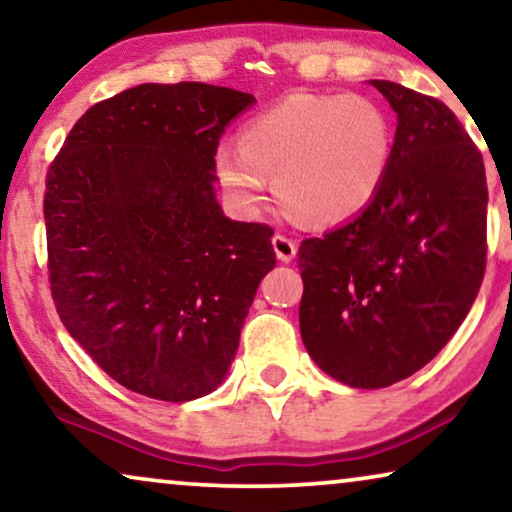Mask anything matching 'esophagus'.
Instances as JSON below:
<instances>
[{
  "label": "esophagus",
  "mask_w": 512,
  "mask_h": 512,
  "mask_svg": "<svg viewBox=\"0 0 512 512\" xmlns=\"http://www.w3.org/2000/svg\"><path fill=\"white\" fill-rule=\"evenodd\" d=\"M272 247H275V254L282 263H291L293 258H296V240H291L289 235L284 233H277L275 237H272Z\"/></svg>",
  "instance_id": "1"
}]
</instances>
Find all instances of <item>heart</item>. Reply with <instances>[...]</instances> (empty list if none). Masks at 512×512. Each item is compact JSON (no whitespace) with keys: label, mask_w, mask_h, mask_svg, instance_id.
I'll return each mask as SVG.
<instances>
[{"label":"heart","mask_w":512,"mask_h":512,"mask_svg":"<svg viewBox=\"0 0 512 512\" xmlns=\"http://www.w3.org/2000/svg\"><path fill=\"white\" fill-rule=\"evenodd\" d=\"M394 130L382 107L352 95H289L242 125L240 146L216 151V172L242 212L261 209L268 177L300 221L359 216L387 179Z\"/></svg>","instance_id":"obj_1"}]
</instances>
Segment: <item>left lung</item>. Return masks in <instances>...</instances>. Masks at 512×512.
I'll use <instances>...</instances> for the list:
<instances>
[{
  "label": "left lung",
  "instance_id": "left-lung-1",
  "mask_svg": "<svg viewBox=\"0 0 512 512\" xmlns=\"http://www.w3.org/2000/svg\"><path fill=\"white\" fill-rule=\"evenodd\" d=\"M396 111L377 198L303 240L300 335L314 363L354 389L424 368L478 296L487 263V179L478 146L436 97L370 81Z\"/></svg>",
  "mask_w": 512,
  "mask_h": 512
}]
</instances>
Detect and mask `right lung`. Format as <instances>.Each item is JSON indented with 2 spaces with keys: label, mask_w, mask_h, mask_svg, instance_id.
Returning a JSON list of instances; mask_svg holds the SVG:
<instances>
[{
  "label": "right lung",
  "mask_w": 512,
  "mask_h": 512,
  "mask_svg": "<svg viewBox=\"0 0 512 512\" xmlns=\"http://www.w3.org/2000/svg\"><path fill=\"white\" fill-rule=\"evenodd\" d=\"M254 95L142 83L97 102L46 174L48 279L69 335L125 389L184 403L226 377L272 228L216 202V149Z\"/></svg>",
  "instance_id": "1"
}]
</instances>
